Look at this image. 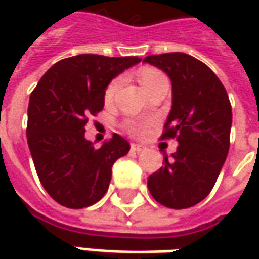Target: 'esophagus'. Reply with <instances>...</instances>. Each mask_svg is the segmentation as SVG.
<instances>
[{
  "label": "esophagus",
  "mask_w": 259,
  "mask_h": 259,
  "mask_svg": "<svg viewBox=\"0 0 259 259\" xmlns=\"http://www.w3.org/2000/svg\"><path fill=\"white\" fill-rule=\"evenodd\" d=\"M145 150L144 145L141 144H131V151H134V153H143Z\"/></svg>",
  "instance_id": "1"
}]
</instances>
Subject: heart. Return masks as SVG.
I'll return each mask as SVG.
<instances>
[{
	"label": "heart",
	"mask_w": 259,
	"mask_h": 259,
	"mask_svg": "<svg viewBox=\"0 0 259 259\" xmlns=\"http://www.w3.org/2000/svg\"><path fill=\"white\" fill-rule=\"evenodd\" d=\"M140 80H141V85L144 86V89L147 92L151 88H154L155 85H158V83L168 82L163 72H160L157 69H153V67H144V69H141L140 70ZM121 83H122V79L121 77H115L114 80L106 86V89H105V102L106 104H111L114 101L115 95L118 92ZM124 126L128 133L138 135L144 131L145 124L144 122H138V121H126Z\"/></svg>",
	"instance_id": "b5f03b06"
}]
</instances>
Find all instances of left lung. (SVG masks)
I'll return each mask as SVG.
<instances>
[{"mask_svg":"<svg viewBox=\"0 0 259 259\" xmlns=\"http://www.w3.org/2000/svg\"><path fill=\"white\" fill-rule=\"evenodd\" d=\"M171 80L173 105L161 138L179 141L171 157L148 177V190L158 203L187 209L213 189L229 151L232 108L219 77L186 53L147 56Z\"/></svg>","mask_w":259,"mask_h":259,"instance_id":"1","label":"left lung"}]
</instances>
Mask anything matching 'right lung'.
<instances>
[{"label":"right lung","mask_w":259,"mask_h":259,"mask_svg":"<svg viewBox=\"0 0 259 259\" xmlns=\"http://www.w3.org/2000/svg\"><path fill=\"white\" fill-rule=\"evenodd\" d=\"M137 56L77 55L53 65L30 95L27 143L35 171L50 197L69 209L99 202L112 165L130 143L114 134L101 148L85 138L89 115L102 111L105 89L115 76L140 63Z\"/></svg>","instance_id":"obj_1"}]
</instances>
